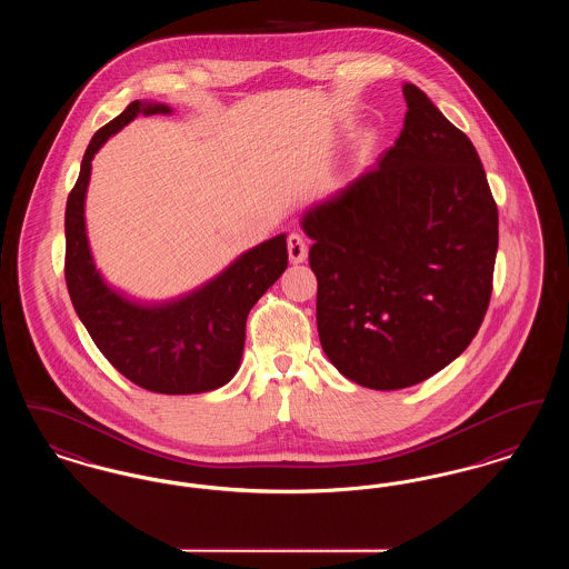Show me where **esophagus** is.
Returning <instances> with one entry per match:
<instances>
[{"label":"esophagus","instance_id":"1","mask_svg":"<svg viewBox=\"0 0 569 569\" xmlns=\"http://www.w3.org/2000/svg\"><path fill=\"white\" fill-rule=\"evenodd\" d=\"M288 256H290L292 264H300V262L307 260V243L297 232H292L288 237Z\"/></svg>","mask_w":569,"mask_h":569}]
</instances>
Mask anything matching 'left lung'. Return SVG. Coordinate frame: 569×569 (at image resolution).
Listing matches in <instances>:
<instances>
[{"label": "left lung", "mask_w": 569, "mask_h": 569, "mask_svg": "<svg viewBox=\"0 0 569 569\" xmlns=\"http://www.w3.org/2000/svg\"><path fill=\"white\" fill-rule=\"evenodd\" d=\"M378 168L311 204L318 332L341 376L399 390L448 367L485 320L499 213L471 140L416 84Z\"/></svg>", "instance_id": "1"}]
</instances>
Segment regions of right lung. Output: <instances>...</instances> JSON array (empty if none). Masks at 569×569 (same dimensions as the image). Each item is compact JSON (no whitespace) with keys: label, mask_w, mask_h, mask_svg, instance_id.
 I'll return each instance as SVG.
<instances>
[{"label":"right lung","mask_w":569,"mask_h":569,"mask_svg":"<svg viewBox=\"0 0 569 569\" xmlns=\"http://www.w3.org/2000/svg\"><path fill=\"white\" fill-rule=\"evenodd\" d=\"M138 114H172L162 102L134 100L98 130L66 204V283L87 332L110 365L136 386L160 395H200L226 386L241 367L244 325L288 267L286 234L237 256L226 269L181 297L138 300L110 286L96 267L84 200L91 160Z\"/></svg>","instance_id":"right-lung-1"}]
</instances>
